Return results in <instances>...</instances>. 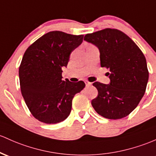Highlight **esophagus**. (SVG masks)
I'll list each match as a JSON object with an SVG mask.
<instances>
[{
	"label": "esophagus",
	"instance_id": "obj_1",
	"mask_svg": "<svg viewBox=\"0 0 156 156\" xmlns=\"http://www.w3.org/2000/svg\"><path fill=\"white\" fill-rule=\"evenodd\" d=\"M85 83H86V86H87V87L90 86V85L92 84L91 82H90V81H85Z\"/></svg>",
	"mask_w": 156,
	"mask_h": 156
}]
</instances>
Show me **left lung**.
Listing matches in <instances>:
<instances>
[{
	"instance_id": "left-lung-1",
	"label": "left lung",
	"mask_w": 156,
	"mask_h": 156,
	"mask_svg": "<svg viewBox=\"0 0 156 156\" xmlns=\"http://www.w3.org/2000/svg\"><path fill=\"white\" fill-rule=\"evenodd\" d=\"M84 40L98 48L101 66L110 71L109 84L93 83L98 95L92 101V107L106 119L126 117L146 91L149 72L143 52L130 37L115 29L87 34Z\"/></svg>"
}]
</instances>
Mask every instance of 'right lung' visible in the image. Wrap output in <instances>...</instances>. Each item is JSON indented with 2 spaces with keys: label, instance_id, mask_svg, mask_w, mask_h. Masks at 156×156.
Wrapping results in <instances>:
<instances>
[{
  "label": "right lung",
  "instance_id": "add662e5",
  "mask_svg": "<svg viewBox=\"0 0 156 156\" xmlns=\"http://www.w3.org/2000/svg\"><path fill=\"white\" fill-rule=\"evenodd\" d=\"M83 35L61 31L45 34L27 48L19 67L20 91L35 119L56 124L69 116L74 95L85 87L84 82L62 80V67L83 41Z\"/></svg>",
  "mask_w": 156,
  "mask_h": 156
}]
</instances>
